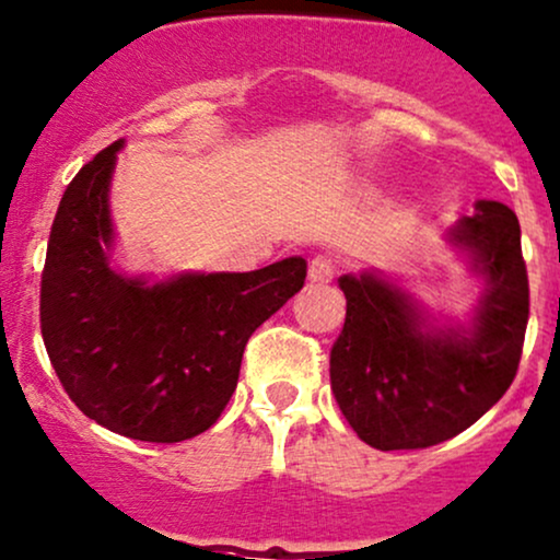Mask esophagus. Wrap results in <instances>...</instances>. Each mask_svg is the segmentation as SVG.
I'll return each mask as SVG.
<instances>
[{
  "label": "esophagus",
  "instance_id": "obj_1",
  "mask_svg": "<svg viewBox=\"0 0 560 560\" xmlns=\"http://www.w3.org/2000/svg\"><path fill=\"white\" fill-rule=\"evenodd\" d=\"M335 279V262L327 257H313L308 266V281L311 284H329Z\"/></svg>",
  "mask_w": 560,
  "mask_h": 560
}]
</instances>
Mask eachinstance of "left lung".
I'll return each instance as SVG.
<instances>
[{
    "label": "left lung",
    "mask_w": 560,
    "mask_h": 560,
    "mask_svg": "<svg viewBox=\"0 0 560 560\" xmlns=\"http://www.w3.org/2000/svg\"><path fill=\"white\" fill-rule=\"evenodd\" d=\"M481 298L465 324L441 322L420 298L374 270L340 276L346 327L329 377L348 425L374 450H425L454 439L505 396L529 322L521 225L502 201H476L446 233Z\"/></svg>",
    "instance_id": "1"
}]
</instances>
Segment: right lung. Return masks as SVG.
<instances>
[{
	"instance_id": "obj_1",
	"label": "right lung",
	"mask_w": 560,
	"mask_h": 560,
	"mask_svg": "<svg viewBox=\"0 0 560 560\" xmlns=\"http://www.w3.org/2000/svg\"><path fill=\"white\" fill-rule=\"evenodd\" d=\"M116 140L60 199L42 273V337L90 420L135 441L175 444L214 425L236 390L252 331L303 290V257L249 273L127 276L114 266Z\"/></svg>"
}]
</instances>
